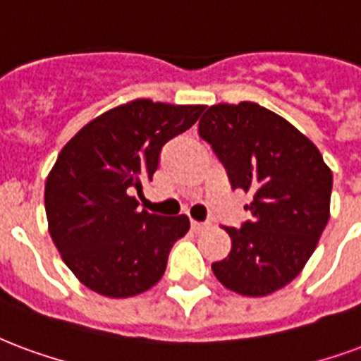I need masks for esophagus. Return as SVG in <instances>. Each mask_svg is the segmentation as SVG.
<instances>
[{"instance_id":"esophagus-1","label":"esophagus","mask_w":361,"mask_h":361,"mask_svg":"<svg viewBox=\"0 0 361 361\" xmlns=\"http://www.w3.org/2000/svg\"><path fill=\"white\" fill-rule=\"evenodd\" d=\"M208 224H201V221H195L191 220V229H193L195 233H199V231H202V229H207Z\"/></svg>"}]
</instances>
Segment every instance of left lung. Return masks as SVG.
I'll return each mask as SVG.
<instances>
[{"instance_id":"obj_1","label":"left lung","mask_w":361,"mask_h":361,"mask_svg":"<svg viewBox=\"0 0 361 361\" xmlns=\"http://www.w3.org/2000/svg\"><path fill=\"white\" fill-rule=\"evenodd\" d=\"M199 133L228 170L231 188L252 195V220L226 228L229 255L212 264L216 279L243 296L289 285L316 250L329 221L333 173L312 141L264 106H208Z\"/></svg>"}]
</instances>
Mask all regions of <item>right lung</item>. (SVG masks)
Wrapping results in <instances>:
<instances>
[{"instance_id":"1","label":"right lung","mask_w":361,"mask_h":361,"mask_svg":"<svg viewBox=\"0 0 361 361\" xmlns=\"http://www.w3.org/2000/svg\"><path fill=\"white\" fill-rule=\"evenodd\" d=\"M202 111L204 105L133 99L87 122L61 149L45 181V214L55 247L87 289L128 298L164 276L189 218L137 210L132 191L153 180L164 143Z\"/></svg>"}]
</instances>
